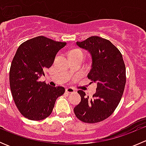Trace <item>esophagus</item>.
<instances>
[{
    "label": "esophagus",
    "mask_w": 146,
    "mask_h": 146,
    "mask_svg": "<svg viewBox=\"0 0 146 146\" xmlns=\"http://www.w3.org/2000/svg\"><path fill=\"white\" fill-rule=\"evenodd\" d=\"M76 90L73 89L72 88H67L66 89V92H68V93H73V92H76Z\"/></svg>",
    "instance_id": "esophagus-1"
}]
</instances>
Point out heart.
<instances>
[{
	"label": "heart",
	"mask_w": 146,
	"mask_h": 146,
	"mask_svg": "<svg viewBox=\"0 0 146 146\" xmlns=\"http://www.w3.org/2000/svg\"><path fill=\"white\" fill-rule=\"evenodd\" d=\"M78 53H82V54H83V53H82L80 50L74 49V50H72V51H70V53H69V55H70V54H78Z\"/></svg>",
	"instance_id": "heart-1"
}]
</instances>
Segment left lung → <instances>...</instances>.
Wrapping results in <instances>:
<instances>
[{
    "instance_id": "1",
    "label": "left lung",
    "mask_w": 146,
    "mask_h": 146,
    "mask_svg": "<svg viewBox=\"0 0 146 146\" xmlns=\"http://www.w3.org/2000/svg\"><path fill=\"white\" fill-rule=\"evenodd\" d=\"M76 44L92 56L88 78L96 82L97 88L90 100L83 91H78L81 101L74 113L85 123H98L111 116L118 106L126 84V67L119 50L107 39L92 36Z\"/></svg>"
}]
</instances>
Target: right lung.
<instances>
[{
    "mask_svg": "<svg viewBox=\"0 0 146 146\" xmlns=\"http://www.w3.org/2000/svg\"><path fill=\"white\" fill-rule=\"evenodd\" d=\"M66 44L39 36L17 48L10 69V90L17 108L28 119L40 121L48 117L57 98L64 95V87H51L39 79Z\"/></svg>",
    "mask_w": 146,
    "mask_h": 146,
    "instance_id": "right-lung-1",
    "label": "right lung"
}]
</instances>
